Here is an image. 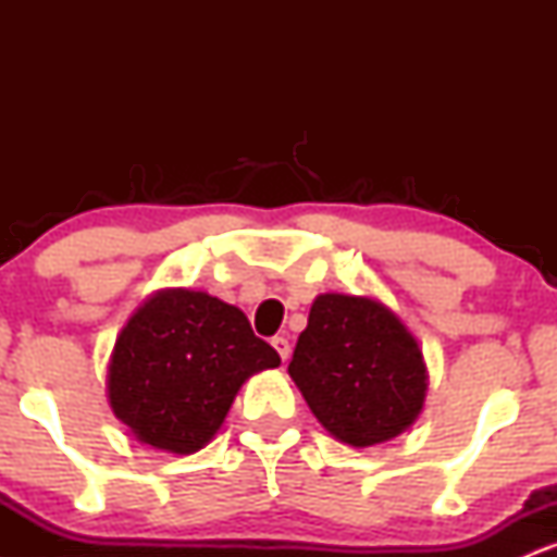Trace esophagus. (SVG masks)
Wrapping results in <instances>:
<instances>
[{
    "mask_svg": "<svg viewBox=\"0 0 557 557\" xmlns=\"http://www.w3.org/2000/svg\"><path fill=\"white\" fill-rule=\"evenodd\" d=\"M272 345H274V350H277L280 354V359H283V363L290 359V343H287V337H272Z\"/></svg>",
    "mask_w": 557,
    "mask_h": 557,
    "instance_id": "34e87169",
    "label": "esophagus"
}]
</instances>
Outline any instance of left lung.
Here are the masks:
<instances>
[{
    "label": "left lung",
    "instance_id": "left-lung-1",
    "mask_svg": "<svg viewBox=\"0 0 557 557\" xmlns=\"http://www.w3.org/2000/svg\"><path fill=\"white\" fill-rule=\"evenodd\" d=\"M287 372L324 430L354 447L395 437L424 406L419 345L372 298L319 296Z\"/></svg>",
    "mask_w": 557,
    "mask_h": 557
}]
</instances>
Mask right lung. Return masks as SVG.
Masks as SVG:
<instances>
[{"label":"right lung","mask_w":557,"mask_h":557,"mask_svg":"<svg viewBox=\"0 0 557 557\" xmlns=\"http://www.w3.org/2000/svg\"><path fill=\"white\" fill-rule=\"evenodd\" d=\"M277 363L235 306L183 287L157 293L114 343L112 411L140 443L188 456L214 437L243 382Z\"/></svg>","instance_id":"1"}]
</instances>
